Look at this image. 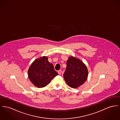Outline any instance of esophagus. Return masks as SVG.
Wrapping results in <instances>:
<instances>
[{
	"instance_id": "34e87169",
	"label": "esophagus",
	"mask_w": 120,
	"mask_h": 120,
	"mask_svg": "<svg viewBox=\"0 0 120 120\" xmlns=\"http://www.w3.org/2000/svg\"><path fill=\"white\" fill-rule=\"evenodd\" d=\"M58 74H59V75H60V74H61V73H62V71H61V70H59V71H58Z\"/></svg>"
}]
</instances>
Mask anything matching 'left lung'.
Returning <instances> with one entry per match:
<instances>
[{"label":"left lung","mask_w":120,"mask_h":120,"mask_svg":"<svg viewBox=\"0 0 120 120\" xmlns=\"http://www.w3.org/2000/svg\"><path fill=\"white\" fill-rule=\"evenodd\" d=\"M88 75L87 68L81 60L74 57L69 58L63 77L69 86L73 88L80 86L86 81Z\"/></svg>","instance_id":"1"}]
</instances>
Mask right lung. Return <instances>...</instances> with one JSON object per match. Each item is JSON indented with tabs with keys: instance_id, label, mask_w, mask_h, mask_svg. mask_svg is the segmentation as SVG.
Here are the masks:
<instances>
[{
	"instance_id": "add662e5",
	"label": "right lung",
	"mask_w": 120,
	"mask_h": 120,
	"mask_svg": "<svg viewBox=\"0 0 120 120\" xmlns=\"http://www.w3.org/2000/svg\"><path fill=\"white\" fill-rule=\"evenodd\" d=\"M58 75L54 66L49 63L46 57L36 60L28 70V75L32 83L39 88L46 86Z\"/></svg>"
}]
</instances>
